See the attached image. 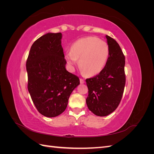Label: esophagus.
I'll return each instance as SVG.
<instances>
[{
    "instance_id": "obj_1",
    "label": "esophagus",
    "mask_w": 154,
    "mask_h": 154,
    "mask_svg": "<svg viewBox=\"0 0 154 154\" xmlns=\"http://www.w3.org/2000/svg\"><path fill=\"white\" fill-rule=\"evenodd\" d=\"M80 83H85V80H83V78H80Z\"/></svg>"
}]
</instances>
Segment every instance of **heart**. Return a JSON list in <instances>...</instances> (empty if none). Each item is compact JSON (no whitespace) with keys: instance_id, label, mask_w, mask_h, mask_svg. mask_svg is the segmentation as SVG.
<instances>
[{"instance_id":"1","label":"heart","mask_w":154,"mask_h":154,"mask_svg":"<svg viewBox=\"0 0 154 154\" xmlns=\"http://www.w3.org/2000/svg\"><path fill=\"white\" fill-rule=\"evenodd\" d=\"M109 55L108 44L96 37L88 36L76 41L65 58L71 67L76 66L79 60L82 71L88 76H94L104 68Z\"/></svg>"}]
</instances>
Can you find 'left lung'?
Masks as SVG:
<instances>
[{
  "label": "left lung",
  "instance_id": "8db88e82",
  "mask_svg": "<svg viewBox=\"0 0 154 154\" xmlns=\"http://www.w3.org/2000/svg\"><path fill=\"white\" fill-rule=\"evenodd\" d=\"M109 55L102 71L86 79L88 94L86 103L93 114L106 116L114 112L120 103L126 82L125 57L118 43L106 35Z\"/></svg>",
  "mask_w": 154,
  "mask_h": 154
}]
</instances>
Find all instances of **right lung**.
<instances>
[{"label": "right lung", "mask_w": 154, "mask_h": 154, "mask_svg": "<svg viewBox=\"0 0 154 154\" xmlns=\"http://www.w3.org/2000/svg\"><path fill=\"white\" fill-rule=\"evenodd\" d=\"M62 33H47L32 44L26 61L27 89L37 110L53 118L66 110L80 79L66 69Z\"/></svg>", "instance_id": "right-lung-1"}]
</instances>
